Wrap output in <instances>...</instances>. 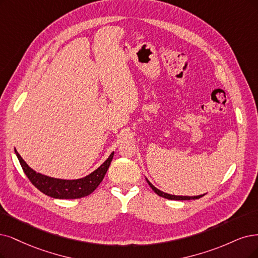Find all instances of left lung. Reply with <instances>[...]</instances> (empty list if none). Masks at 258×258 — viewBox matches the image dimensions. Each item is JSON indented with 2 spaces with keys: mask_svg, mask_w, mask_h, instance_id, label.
Segmentation results:
<instances>
[{
  "mask_svg": "<svg viewBox=\"0 0 258 258\" xmlns=\"http://www.w3.org/2000/svg\"><path fill=\"white\" fill-rule=\"evenodd\" d=\"M148 184L151 186V188L154 190V192L157 194L159 197H163V198H166V199H169V200H177V201H184V200H197V199H200L202 198L204 195L202 196H195V197H185V196H172V195H169V194H165L163 191H160V190H158L156 187H154L153 185H152L149 180L147 179Z\"/></svg>",
  "mask_w": 258,
  "mask_h": 258,
  "instance_id": "obj_1",
  "label": "left lung"
}]
</instances>
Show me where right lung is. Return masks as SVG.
<instances>
[{"label": "right lung", "mask_w": 258, "mask_h": 258, "mask_svg": "<svg viewBox=\"0 0 258 258\" xmlns=\"http://www.w3.org/2000/svg\"><path fill=\"white\" fill-rule=\"evenodd\" d=\"M16 155L20 161V165L24 173L31 180V183L40 191L46 196L55 199H80L89 196L93 192L106 174L109 165L113 157V152L110 156L104 161L97 170L86 177L80 179H59L50 176H45L40 173H37L32 168L27 166L23 158L15 150Z\"/></svg>", "instance_id": "1"}]
</instances>
